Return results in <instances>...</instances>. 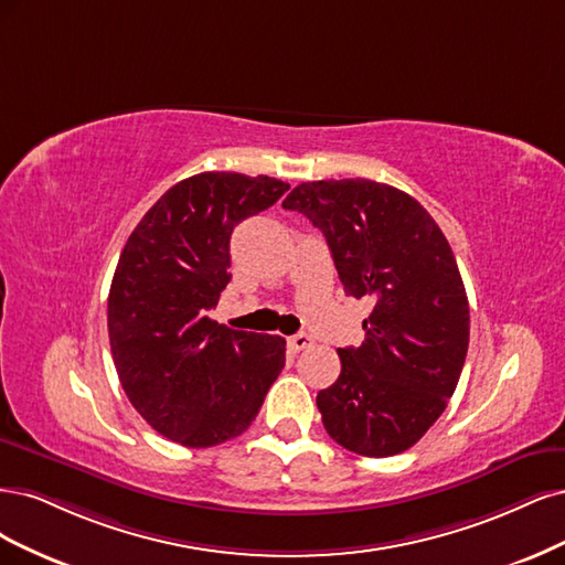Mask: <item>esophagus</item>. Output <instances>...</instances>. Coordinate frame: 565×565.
I'll use <instances>...</instances> for the list:
<instances>
[{
  "mask_svg": "<svg viewBox=\"0 0 565 565\" xmlns=\"http://www.w3.org/2000/svg\"><path fill=\"white\" fill-rule=\"evenodd\" d=\"M309 344H312V338L305 335V333H298V335H290V338H288L290 352H300V350L309 348Z\"/></svg>",
  "mask_w": 565,
  "mask_h": 565,
  "instance_id": "34e87169",
  "label": "esophagus"
}]
</instances>
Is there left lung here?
<instances>
[{
	"label": "left lung",
	"instance_id": "1",
	"mask_svg": "<svg viewBox=\"0 0 565 565\" xmlns=\"http://www.w3.org/2000/svg\"><path fill=\"white\" fill-rule=\"evenodd\" d=\"M284 209L319 227L344 294L375 300L361 348L317 394L321 423L366 458L404 452L439 420L465 366L469 302L450 244L420 202L366 178L315 180Z\"/></svg>",
	"mask_w": 565,
	"mask_h": 565
}]
</instances>
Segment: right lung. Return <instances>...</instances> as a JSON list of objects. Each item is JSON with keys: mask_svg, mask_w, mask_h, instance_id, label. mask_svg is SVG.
Masks as SVG:
<instances>
[{"mask_svg": "<svg viewBox=\"0 0 565 565\" xmlns=\"http://www.w3.org/2000/svg\"><path fill=\"white\" fill-rule=\"evenodd\" d=\"M269 175L180 180L126 242L107 298L121 387L154 431L188 448L248 429L286 363V340L209 317L230 284V236L288 190Z\"/></svg>", "mask_w": 565, "mask_h": 565, "instance_id": "right-lung-1", "label": "right lung"}]
</instances>
